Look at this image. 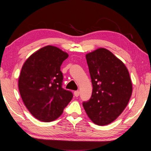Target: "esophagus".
Here are the masks:
<instances>
[{
	"label": "esophagus",
	"mask_w": 151,
	"mask_h": 151,
	"mask_svg": "<svg viewBox=\"0 0 151 151\" xmlns=\"http://www.w3.org/2000/svg\"><path fill=\"white\" fill-rule=\"evenodd\" d=\"M79 94H80V92H79L78 91H76L74 92V94H75V96L76 97L79 96Z\"/></svg>",
	"instance_id": "esophagus-1"
}]
</instances>
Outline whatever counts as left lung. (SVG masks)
Here are the masks:
<instances>
[{
    "label": "left lung",
    "mask_w": 151,
    "mask_h": 151,
    "mask_svg": "<svg viewBox=\"0 0 151 151\" xmlns=\"http://www.w3.org/2000/svg\"><path fill=\"white\" fill-rule=\"evenodd\" d=\"M93 92L83 103L94 124L99 126L113 122L126 108L132 94V83L124 63L105 48L86 55Z\"/></svg>",
    "instance_id": "obj_1"
}]
</instances>
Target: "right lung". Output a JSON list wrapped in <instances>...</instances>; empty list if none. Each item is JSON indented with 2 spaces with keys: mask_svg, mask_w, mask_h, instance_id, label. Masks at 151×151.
Wrapping results in <instances>:
<instances>
[{
  "mask_svg": "<svg viewBox=\"0 0 151 151\" xmlns=\"http://www.w3.org/2000/svg\"><path fill=\"white\" fill-rule=\"evenodd\" d=\"M68 57L58 48L47 46L22 66L19 78L20 96L30 113L40 121H55L72 100V92L62 87L60 66Z\"/></svg>",
  "mask_w": 151,
  "mask_h": 151,
  "instance_id": "obj_1",
  "label": "right lung"
}]
</instances>
